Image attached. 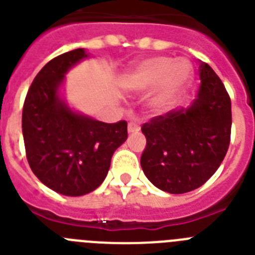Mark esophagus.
Segmentation results:
<instances>
[{
  "label": "esophagus",
  "instance_id": "obj_1",
  "mask_svg": "<svg viewBox=\"0 0 255 255\" xmlns=\"http://www.w3.org/2000/svg\"><path fill=\"white\" fill-rule=\"evenodd\" d=\"M141 127L138 125H137L136 122H129L128 123V132L129 133H137V132H140Z\"/></svg>",
  "mask_w": 255,
  "mask_h": 255
}]
</instances>
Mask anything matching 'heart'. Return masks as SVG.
Here are the masks:
<instances>
[{
	"label": "heart",
	"mask_w": 255,
	"mask_h": 255,
	"mask_svg": "<svg viewBox=\"0 0 255 255\" xmlns=\"http://www.w3.org/2000/svg\"><path fill=\"white\" fill-rule=\"evenodd\" d=\"M194 68L185 57L154 56L140 61L122 75L121 86L128 92H145L156 87L151 106L156 110L167 109L189 87Z\"/></svg>",
	"instance_id": "obj_1"
}]
</instances>
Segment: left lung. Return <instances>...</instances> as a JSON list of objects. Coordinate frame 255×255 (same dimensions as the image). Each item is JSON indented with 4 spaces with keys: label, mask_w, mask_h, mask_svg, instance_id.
Returning <instances> with one entry per match:
<instances>
[{
    "label": "left lung",
    "mask_w": 255,
    "mask_h": 255,
    "mask_svg": "<svg viewBox=\"0 0 255 255\" xmlns=\"http://www.w3.org/2000/svg\"><path fill=\"white\" fill-rule=\"evenodd\" d=\"M200 87L189 108L142 125L146 147L141 167L150 182L169 194H185L216 173L229 150L231 100L220 77L207 63L199 66Z\"/></svg>",
    "instance_id": "left-lung-1"
}]
</instances>
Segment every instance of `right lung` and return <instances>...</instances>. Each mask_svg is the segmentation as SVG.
Segmentation results:
<instances>
[{
  "label": "right lung",
  "instance_id": "1",
  "mask_svg": "<svg viewBox=\"0 0 255 255\" xmlns=\"http://www.w3.org/2000/svg\"><path fill=\"white\" fill-rule=\"evenodd\" d=\"M88 57L77 48L48 61L32 82L23 106L24 145L30 169L43 185L66 196L96 190L114 151L127 140V122L104 123L79 114L59 94L70 68Z\"/></svg>",
  "mask_w": 255,
  "mask_h": 255
}]
</instances>
